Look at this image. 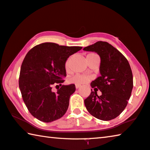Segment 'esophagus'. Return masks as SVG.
<instances>
[{
    "mask_svg": "<svg viewBox=\"0 0 150 150\" xmlns=\"http://www.w3.org/2000/svg\"><path fill=\"white\" fill-rule=\"evenodd\" d=\"M75 86H76V89H78V88H79L81 86L79 85V84H76Z\"/></svg>",
    "mask_w": 150,
    "mask_h": 150,
    "instance_id": "esophagus-1",
    "label": "esophagus"
}]
</instances>
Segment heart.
Wrapping results in <instances>:
<instances>
[{
    "instance_id": "heart-1",
    "label": "heart",
    "mask_w": 150,
    "mask_h": 150,
    "mask_svg": "<svg viewBox=\"0 0 150 150\" xmlns=\"http://www.w3.org/2000/svg\"><path fill=\"white\" fill-rule=\"evenodd\" d=\"M94 54H94V53L89 54H88L87 57H88V56L94 55ZM71 58H72V57L70 56V57L68 58L65 62V68H66V70H68V69H69L70 63V61H71ZM91 79H92V77L90 76L85 75V74H75L74 76H73L70 78V80L71 82L75 83V84H86V83L89 82V81Z\"/></svg>"
}]
</instances>
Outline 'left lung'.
Wrapping results in <instances>:
<instances>
[{"label": "left lung", "mask_w": 150, "mask_h": 150, "mask_svg": "<svg viewBox=\"0 0 150 150\" xmlns=\"http://www.w3.org/2000/svg\"><path fill=\"white\" fill-rule=\"evenodd\" d=\"M83 50L97 52L101 59V76L90 85L94 90L99 89L102 95L99 96L91 89L90 96L84 100L85 106L99 120L116 118L126 107L133 88V75L128 61L107 42L98 41Z\"/></svg>", "instance_id": "left-lung-1"}]
</instances>
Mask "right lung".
Wrapping results in <instances>:
<instances>
[{
	"label": "right lung",
	"instance_id": "obj_1",
	"mask_svg": "<svg viewBox=\"0 0 150 150\" xmlns=\"http://www.w3.org/2000/svg\"><path fill=\"white\" fill-rule=\"evenodd\" d=\"M82 48L45 42L30 49L24 57L20 72L19 88L28 111L40 121L53 122L67 111L70 97L76 88L73 84H61L66 76L65 62ZM54 84L61 86L56 93L52 91Z\"/></svg>",
	"mask_w": 150,
	"mask_h": 150
}]
</instances>
